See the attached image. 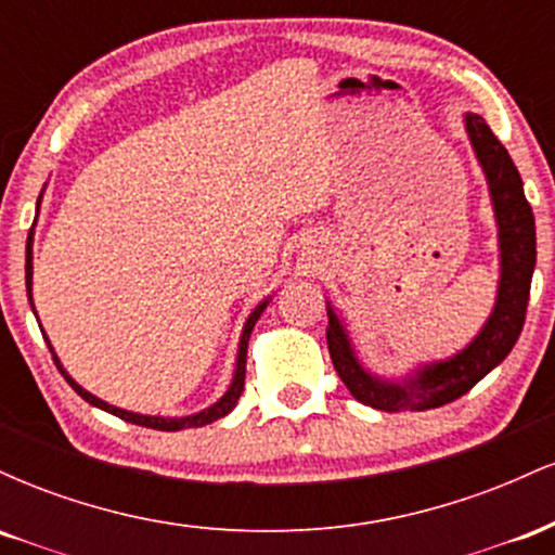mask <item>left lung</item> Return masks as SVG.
<instances>
[{
    "label": "left lung",
    "instance_id": "1",
    "mask_svg": "<svg viewBox=\"0 0 555 555\" xmlns=\"http://www.w3.org/2000/svg\"><path fill=\"white\" fill-rule=\"evenodd\" d=\"M464 130L486 175L495 227H499V289L488 321L467 347L446 360L423 362L404 378H380L362 365L347 323L326 302V341L331 362L354 399L384 412H423L464 397L506 360L525 326L527 299L534 271V216L521 188V177L508 151L499 143L480 114H464Z\"/></svg>",
    "mask_w": 555,
    "mask_h": 555
}]
</instances>
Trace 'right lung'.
Wrapping results in <instances>:
<instances>
[{
  "label": "right lung",
  "mask_w": 555,
  "mask_h": 555,
  "mask_svg": "<svg viewBox=\"0 0 555 555\" xmlns=\"http://www.w3.org/2000/svg\"><path fill=\"white\" fill-rule=\"evenodd\" d=\"M43 188H47V184H43ZM41 197H43V190H41V195H38V201H36V208L41 206ZM25 289H28L30 308H34V229H30V234H28V245H25ZM269 299H271V297H266L263 302L256 305V310H253V313L247 315L245 326H242V334H240V347H237V362H234V375H232V384H229V388H227V391H224V397H221L219 401H214V404H211V406H206V410H201V412H193V415H184V417L140 415V412L122 410V406H114V404H109V401H104V399L93 397L91 391H86V388H82V386L78 384V380H75L73 375H69V373L65 371V367H62V362H60V358H56V352H54L52 341H49V336H43V339H47L49 349H52V358H54V362H56V367H60V373L65 375V380H67V384L73 386L75 391H78L80 397L88 401V404L99 406V410L109 412V415L119 417V420H127V423H132V425H143V428H154V430H184V428H203V425H208V423H214V420H219V417L229 415V412H232L234 406H237V399H240L242 388H245L247 339H250V331H253V326H256V321H258V318H260V313H263V310H266V305H269ZM34 313H36V308H34ZM36 318H38V315H36Z\"/></svg>",
  "instance_id": "obj_1"
}]
</instances>
